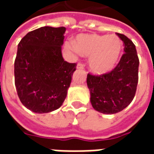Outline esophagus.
Instances as JSON below:
<instances>
[{"label":"esophagus","mask_w":154,"mask_h":154,"mask_svg":"<svg viewBox=\"0 0 154 154\" xmlns=\"http://www.w3.org/2000/svg\"><path fill=\"white\" fill-rule=\"evenodd\" d=\"M85 67V64L82 63H78L77 65V69H83Z\"/></svg>","instance_id":"34e87169"}]
</instances>
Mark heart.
Masks as SVG:
<instances>
[{
    "label": "heart",
    "instance_id": "heart-1",
    "mask_svg": "<svg viewBox=\"0 0 154 154\" xmlns=\"http://www.w3.org/2000/svg\"><path fill=\"white\" fill-rule=\"evenodd\" d=\"M74 47L84 56H90L89 67L94 73L104 74L114 69L123 51L120 38L115 35L97 34L77 36Z\"/></svg>",
    "mask_w": 154,
    "mask_h": 154
}]
</instances>
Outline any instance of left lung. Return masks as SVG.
<instances>
[{
	"label": "left lung",
	"mask_w": 154,
	"mask_h": 154,
	"mask_svg": "<svg viewBox=\"0 0 154 154\" xmlns=\"http://www.w3.org/2000/svg\"><path fill=\"white\" fill-rule=\"evenodd\" d=\"M125 45V54L113 70L96 76L88 73L87 87L91 103L97 111L116 114L131 103L139 81V57L135 45L128 37L117 33Z\"/></svg>",
	"instance_id": "left-lung-1"
}]
</instances>
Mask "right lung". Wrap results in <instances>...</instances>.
<instances>
[{"label": "right lung", "mask_w": 154, "mask_h": 154, "mask_svg": "<svg viewBox=\"0 0 154 154\" xmlns=\"http://www.w3.org/2000/svg\"><path fill=\"white\" fill-rule=\"evenodd\" d=\"M65 27L44 26L29 32L18 44L15 82L21 103L35 113L63 105L77 64L62 56Z\"/></svg>", "instance_id": "add662e5"}]
</instances>
